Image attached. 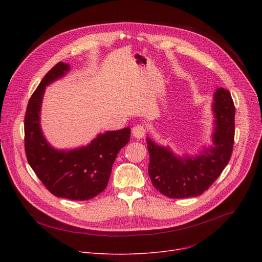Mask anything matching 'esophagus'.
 I'll return each mask as SVG.
<instances>
[{
    "label": "esophagus",
    "instance_id": "obj_1",
    "mask_svg": "<svg viewBox=\"0 0 262 262\" xmlns=\"http://www.w3.org/2000/svg\"><path fill=\"white\" fill-rule=\"evenodd\" d=\"M146 129L144 128V126L142 125H136L133 129H132V134L137 139H142L143 137L145 136Z\"/></svg>",
    "mask_w": 262,
    "mask_h": 262
}]
</instances>
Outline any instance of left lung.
<instances>
[{
	"label": "left lung",
	"instance_id": "8db88e82",
	"mask_svg": "<svg viewBox=\"0 0 262 262\" xmlns=\"http://www.w3.org/2000/svg\"><path fill=\"white\" fill-rule=\"evenodd\" d=\"M212 143L196 155H176L170 146L146 138L148 175L153 186L170 199L199 196L222 173L230 159L235 137V105L228 90L217 88L212 102Z\"/></svg>",
	"mask_w": 262,
	"mask_h": 262
}]
</instances>
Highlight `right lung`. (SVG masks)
<instances>
[{
    "label": "right lung",
    "mask_w": 262,
    "mask_h": 262,
    "mask_svg": "<svg viewBox=\"0 0 262 262\" xmlns=\"http://www.w3.org/2000/svg\"><path fill=\"white\" fill-rule=\"evenodd\" d=\"M69 71L70 66L58 62L46 74L31 96L24 119L25 153L30 166L52 194L87 201L107 187L117 155L129 141L130 128L99 134L89 144L72 149L53 147L41 129V104L46 87Z\"/></svg>",
    "instance_id": "right-lung-1"
}]
</instances>
